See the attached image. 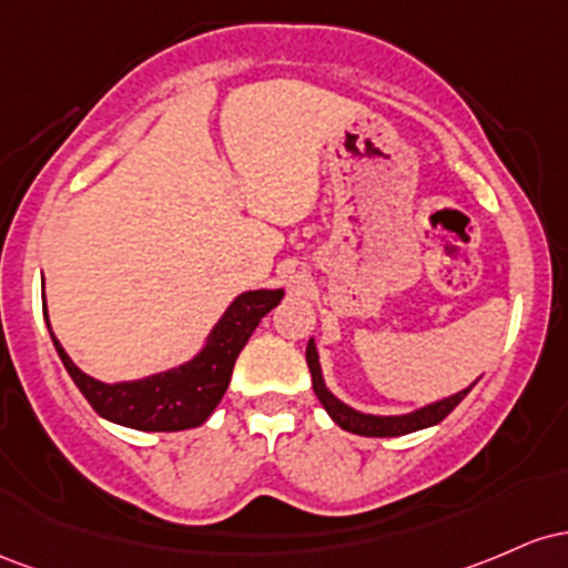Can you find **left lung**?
I'll return each instance as SVG.
<instances>
[{
	"label": "left lung",
	"mask_w": 568,
	"mask_h": 568,
	"mask_svg": "<svg viewBox=\"0 0 568 568\" xmlns=\"http://www.w3.org/2000/svg\"><path fill=\"white\" fill-rule=\"evenodd\" d=\"M305 362H308L311 369V384H314V392L318 397V403L324 405V410L329 413V418L341 426V429L352 432V435H362V437H399V435H410V432L426 429V426H435L448 416L454 407L473 392V386L462 388L456 392L454 397H445L439 403H432L426 407H418V410L405 413V416H369V413H359L354 407H348L346 403L335 397L327 386H324L322 378V367H318V354H316V343L314 337L308 341V348H305Z\"/></svg>",
	"instance_id": "8db88e82"
}]
</instances>
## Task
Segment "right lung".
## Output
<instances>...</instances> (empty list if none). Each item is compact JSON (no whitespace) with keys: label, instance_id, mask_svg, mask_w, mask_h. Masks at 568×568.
<instances>
[{"label":"right lung","instance_id":"obj_1","mask_svg":"<svg viewBox=\"0 0 568 568\" xmlns=\"http://www.w3.org/2000/svg\"><path fill=\"white\" fill-rule=\"evenodd\" d=\"M282 297L284 290L244 292L227 305L225 314L209 333L206 346L193 359L180 367L165 369V373L146 375L139 381H123V384H101L69 359L59 337L50 329L44 295L42 314L63 367L101 418L139 432H182L201 426L212 416L222 394L227 392V384H231L233 365L241 348L246 346L260 318L271 314L282 303Z\"/></svg>","mask_w":568,"mask_h":568}]
</instances>
